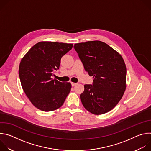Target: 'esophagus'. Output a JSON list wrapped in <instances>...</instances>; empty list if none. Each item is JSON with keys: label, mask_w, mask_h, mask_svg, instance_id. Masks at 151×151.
Segmentation results:
<instances>
[{"label": "esophagus", "mask_w": 151, "mask_h": 151, "mask_svg": "<svg viewBox=\"0 0 151 151\" xmlns=\"http://www.w3.org/2000/svg\"><path fill=\"white\" fill-rule=\"evenodd\" d=\"M71 84H72V86H75V85H76L77 84V83H75V82H71Z\"/></svg>", "instance_id": "esophagus-1"}]
</instances>
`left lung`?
Listing matches in <instances>:
<instances>
[{
  "label": "left lung",
  "mask_w": 151,
  "mask_h": 151,
  "mask_svg": "<svg viewBox=\"0 0 151 151\" xmlns=\"http://www.w3.org/2000/svg\"><path fill=\"white\" fill-rule=\"evenodd\" d=\"M75 51L93 85H84L80 99L85 108L94 115L111 111L122 97L126 88L127 69L117 51L100 40L78 43Z\"/></svg>",
  "instance_id": "obj_1"
}]
</instances>
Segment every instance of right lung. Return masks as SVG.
Masks as SVG:
<instances>
[{
	"mask_svg": "<svg viewBox=\"0 0 151 151\" xmlns=\"http://www.w3.org/2000/svg\"><path fill=\"white\" fill-rule=\"evenodd\" d=\"M73 47L72 44L42 41L33 46L21 60L19 76L22 88L33 105L50 112L57 109L70 91V82L52 79L59 69L61 57Z\"/></svg>",
	"mask_w": 151,
	"mask_h": 151,
	"instance_id": "obj_1",
	"label": "right lung"
}]
</instances>
